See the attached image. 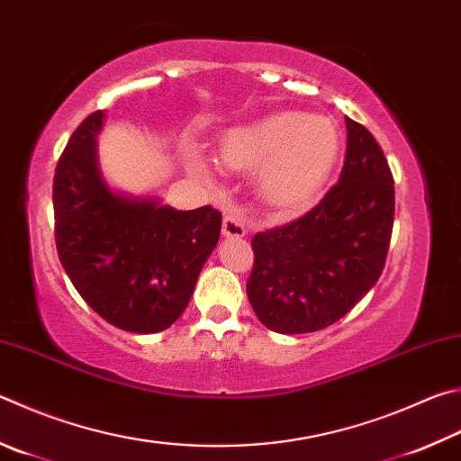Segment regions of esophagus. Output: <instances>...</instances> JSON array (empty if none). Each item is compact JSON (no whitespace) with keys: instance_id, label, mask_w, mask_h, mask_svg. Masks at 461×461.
I'll return each instance as SVG.
<instances>
[{"instance_id":"34e87169","label":"esophagus","mask_w":461,"mask_h":461,"mask_svg":"<svg viewBox=\"0 0 461 461\" xmlns=\"http://www.w3.org/2000/svg\"><path fill=\"white\" fill-rule=\"evenodd\" d=\"M221 233L223 238L233 240V238H244L246 236V225L244 220L238 213H228L223 217V225H221Z\"/></svg>"}]
</instances>
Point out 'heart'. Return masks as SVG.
<instances>
[{"label": "heart", "mask_w": 461, "mask_h": 461, "mask_svg": "<svg viewBox=\"0 0 461 461\" xmlns=\"http://www.w3.org/2000/svg\"><path fill=\"white\" fill-rule=\"evenodd\" d=\"M340 135L326 116L276 113L228 129L220 139V157L233 169H258V189L280 209L306 205L322 189L337 165ZM197 173L209 175V163L191 157Z\"/></svg>", "instance_id": "1"}]
</instances>
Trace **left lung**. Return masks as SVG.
I'll return each instance as SVG.
<instances>
[{
	"instance_id": "8db88e82",
	"label": "left lung",
	"mask_w": 461,
	"mask_h": 461,
	"mask_svg": "<svg viewBox=\"0 0 461 461\" xmlns=\"http://www.w3.org/2000/svg\"><path fill=\"white\" fill-rule=\"evenodd\" d=\"M347 122L340 179L314 209L282 228L256 233L248 298L266 329L322 330L340 321L384 267L395 213L393 175L363 124Z\"/></svg>"
}]
</instances>
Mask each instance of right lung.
I'll use <instances>...</instances> for the list:
<instances>
[{"label":"right lung","mask_w":461,"mask_h":461,"mask_svg":"<svg viewBox=\"0 0 461 461\" xmlns=\"http://www.w3.org/2000/svg\"><path fill=\"white\" fill-rule=\"evenodd\" d=\"M104 111L72 132L54 175L58 258L78 294L127 332H161L177 321L217 246L221 213L183 212L155 194L108 183L98 161Z\"/></svg>","instance_id":"right-lung-1"}]
</instances>
